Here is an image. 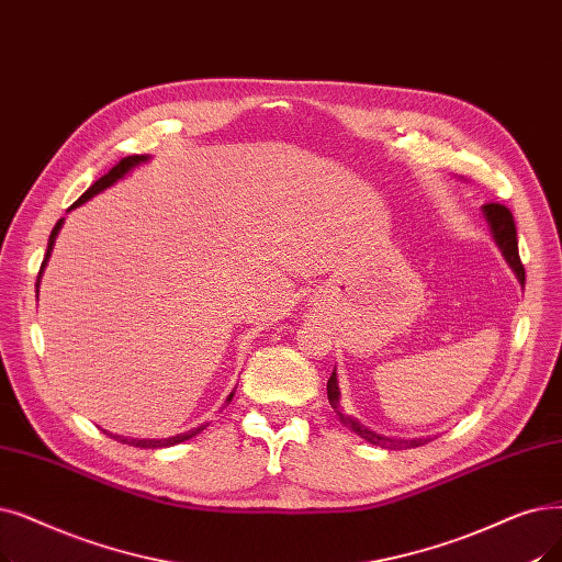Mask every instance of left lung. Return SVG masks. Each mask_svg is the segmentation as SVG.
Instances as JSON below:
<instances>
[{"label":"left lung","instance_id":"obj_1","mask_svg":"<svg viewBox=\"0 0 562 562\" xmlns=\"http://www.w3.org/2000/svg\"><path fill=\"white\" fill-rule=\"evenodd\" d=\"M482 211H484L486 223H490V227H492V236H494V240H496V246L501 248L505 261L509 263L512 271H515L519 284L524 286V284H526V271H524V263H521V259H519L515 217H512V213H509L507 206L494 204V202H492V204H484ZM328 402H330V406L335 408L339 420L345 423L351 431H356L360 438H364V441L372 443V446H379V448H385V450H406V448L425 446V443L429 441V438H411V441H406V438L381 436V434L368 429L364 425H360L356 418L345 416V413L339 411V383H337L335 370H333V374H330V379H328Z\"/></svg>","mask_w":562,"mask_h":562}]
</instances>
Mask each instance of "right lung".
Returning a JSON list of instances; mask_svg holds the SVG:
<instances>
[{"label": "right lung", "instance_id": "add662e5", "mask_svg": "<svg viewBox=\"0 0 562 562\" xmlns=\"http://www.w3.org/2000/svg\"><path fill=\"white\" fill-rule=\"evenodd\" d=\"M149 160V156H126V158H121L108 175H103L99 181H95L82 198L72 204L70 209H76V206H80V204H85L87 200H91L93 194H99V192H103L105 188H110L112 183H116L119 179H124L133 167H137L139 162H146ZM68 209V211H70ZM61 225H64V217L61 221H57V225H55V229H53V234H50V238H47V250H45V257H43V263H41V271H38V280H36V294H38V282H41V276H43V268H45V263H47V259H50V255H53V248H55V240H57V234H59V229H61ZM232 397H234V393L227 397V404L232 402ZM206 425H200V427H194V429H190V431H186V434H177V436H169V438H128V436H119V434H110V431H105L108 436H112L114 441H119V443H126V446H135V448H151V450H156V448H167V446H177V443H183V441H188V438H192V436H198L202 429H204Z\"/></svg>", "mask_w": 562, "mask_h": 562}]
</instances>
